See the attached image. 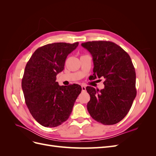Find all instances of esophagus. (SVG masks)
<instances>
[{
    "label": "esophagus",
    "instance_id": "1",
    "mask_svg": "<svg viewBox=\"0 0 156 156\" xmlns=\"http://www.w3.org/2000/svg\"><path fill=\"white\" fill-rule=\"evenodd\" d=\"M81 88H82V91H85L86 90V87L85 86L82 85Z\"/></svg>",
    "mask_w": 156,
    "mask_h": 156
}]
</instances>
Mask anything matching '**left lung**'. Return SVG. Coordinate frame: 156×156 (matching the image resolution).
I'll use <instances>...</instances> for the list:
<instances>
[{
  "mask_svg": "<svg viewBox=\"0 0 156 156\" xmlns=\"http://www.w3.org/2000/svg\"><path fill=\"white\" fill-rule=\"evenodd\" d=\"M81 45L92 56L93 79H105L101 90L86 88L90 96L89 114L104 125L119 123L128 113L136 95L135 70L130 56L112 41H87Z\"/></svg>",
  "mask_w": 156,
  "mask_h": 156,
  "instance_id": "8db88e82",
  "label": "left lung"
}]
</instances>
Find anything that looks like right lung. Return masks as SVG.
<instances>
[{"instance_id": "right-lung-1", "label": "right lung", "mask_w": 156, "mask_h": 156, "mask_svg": "<svg viewBox=\"0 0 156 156\" xmlns=\"http://www.w3.org/2000/svg\"><path fill=\"white\" fill-rule=\"evenodd\" d=\"M78 45L79 42L45 45L34 51L26 65L21 83L26 105L33 118L44 127H56L66 121L82 90L77 84L60 86L56 82L68 55Z\"/></svg>"}]
</instances>
